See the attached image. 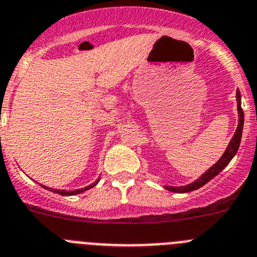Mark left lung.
Instances as JSON below:
<instances>
[{"label": "left lung", "instance_id": "1", "mask_svg": "<svg viewBox=\"0 0 257 257\" xmlns=\"http://www.w3.org/2000/svg\"><path fill=\"white\" fill-rule=\"evenodd\" d=\"M236 99H237V110H238V124H237V130L233 135L232 140L229 141V144H228L227 149L225 152L223 153V155L220 157V159L216 162L215 164L210 167L206 172H204L201 176H200L197 180H195L194 182L188 183V185L185 186H163L166 190L172 192H178V194H185V192H190V191H195L197 188L202 187V186L205 185L206 182H209L210 180H213L215 176H218L225 167L229 164V162L232 161L233 157L236 155L237 150H238L239 144H241V139H242V130H243V121H244V116H243V110H242L241 107V93L237 89L236 93Z\"/></svg>", "mask_w": 257, "mask_h": 257}]
</instances>
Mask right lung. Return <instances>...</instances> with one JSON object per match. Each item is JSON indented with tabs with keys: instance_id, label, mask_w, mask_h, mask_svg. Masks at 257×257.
<instances>
[{
	"instance_id": "obj_1",
	"label": "right lung",
	"mask_w": 257,
	"mask_h": 257,
	"mask_svg": "<svg viewBox=\"0 0 257 257\" xmlns=\"http://www.w3.org/2000/svg\"><path fill=\"white\" fill-rule=\"evenodd\" d=\"M99 180H100V178H98V180H96L94 183H91V185L86 186V187H84V188H77V190H72V191H65V190H57V188L47 187V186H44V185H42V187H44V188H46V190H49V191H52V192H56V194L62 195V196H72V195H79V194H81V192H85L86 190H90L91 187H94V186H96V183L99 182ZM37 183H38V182H37ZM39 185H41V183H39Z\"/></svg>"
}]
</instances>
